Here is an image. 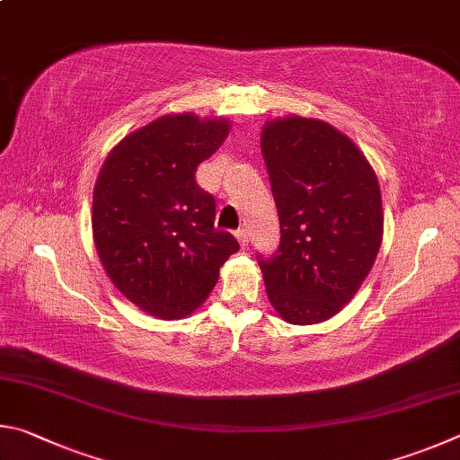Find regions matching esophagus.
I'll list each match as a JSON object with an SVG mask.
<instances>
[{
  "instance_id": "esophagus-1",
  "label": "esophagus",
  "mask_w": 460,
  "mask_h": 460,
  "mask_svg": "<svg viewBox=\"0 0 460 460\" xmlns=\"http://www.w3.org/2000/svg\"><path fill=\"white\" fill-rule=\"evenodd\" d=\"M236 238H238L240 246H248V230L246 228H238L236 230Z\"/></svg>"
}]
</instances>
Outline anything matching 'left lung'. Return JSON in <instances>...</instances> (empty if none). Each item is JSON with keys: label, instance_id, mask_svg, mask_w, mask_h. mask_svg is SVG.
Listing matches in <instances>:
<instances>
[{"label": "left lung", "instance_id": "obj_1", "mask_svg": "<svg viewBox=\"0 0 460 460\" xmlns=\"http://www.w3.org/2000/svg\"><path fill=\"white\" fill-rule=\"evenodd\" d=\"M261 149L275 198L280 244L259 264L272 307L293 325L332 319L372 270L384 234L372 165L325 120L264 125Z\"/></svg>", "mask_w": 460, "mask_h": 460}]
</instances>
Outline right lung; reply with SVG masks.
<instances>
[{"label": "right lung", "instance_id": "obj_1", "mask_svg": "<svg viewBox=\"0 0 460 460\" xmlns=\"http://www.w3.org/2000/svg\"><path fill=\"white\" fill-rule=\"evenodd\" d=\"M228 128L191 112L159 117L127 135L96 177V252L112 285L153 317L190 315L238 252V240L214 228L216 199L196 181Z\"/></svg>", "mask_w": 460, "mask_h": 460}]
</instances>
